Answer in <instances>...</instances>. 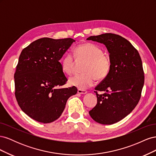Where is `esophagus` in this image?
I'll return each mask as SVG.
<instances>
[{"label": "esophagus", "instance_id": "34e87169", "mask_svg": "<svg viewBox=\"0 0 156 156\" xmlns=\"http://www.w3.org/2000/svg\"><path fill=\"white\" fill-rule=\"evenodd\" d=\"M77 92L79 94H87V91L86 90H82V89H78V91Z\"/></svg>", "mask_w": 156, "mask_h": 156}]
</instances>
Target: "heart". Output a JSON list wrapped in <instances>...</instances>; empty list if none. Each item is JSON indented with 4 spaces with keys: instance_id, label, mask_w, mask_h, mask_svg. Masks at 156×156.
Masks as SVG:
<instances>
[{
    "instance_id": "obj_1",
    "label": "heart",
    "mask_w": 156,
    "mask_h": 156,
    "mask_svg": "<svg viewBox=\"0 0 156 156\" xmlns=\"http://www.w3.org/2000/svg\"><path fill=\"white\" fill-rule=\"evenodd\" d=\"M74 56L78 61L85 60L82 75L71 77L69 83L72 86L79 89H86L92 87L96 79L98 81L105 79L109 74L111 69V61L104 54L103 49L96 44L84 42L78 45L75 49ZM61 68L67 75L73 73L75 60L73 56L68 53L61 60Z\"/></svg>"
}]
</instances>
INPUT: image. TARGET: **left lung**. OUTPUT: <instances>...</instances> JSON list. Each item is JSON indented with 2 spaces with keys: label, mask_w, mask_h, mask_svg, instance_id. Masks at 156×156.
<instances>
[{
  "label": "left lung",
  "mask_w": 156,
  "mask_h": 156,
  "mask_svg": "<svg viewBox=\"0 0 156 156\" xmlns=\"http://www.w3.org/2000/svg\"><path fill=\"white\" fill-rule=\"evenodd\" d=\"M87 40L105 45L111 61L109 74L95 88L97 104L89 114L98 123L113 124L128 115L140 100L144 83L142 60L138 51L119 35L105 33Z\"/></svg>",
  "instance_id": "obj_1"
}]
</instances>
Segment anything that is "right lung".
I'll use <instances>...</instances> for the list:
<instances>
[{
	"label": "right lung",
	"mask_w": 156,
	"mask_h": 156,
	"mask_svg": "<svg viewBox=\"0 0 156 156\" xmlns=\"http://www.w3.org/2000/svg\"><path fill=\"white\" fill-rule=\"evenodd\" d=\"M75 40L49 37L33 41L21 51L14 73L15 96L21 110L41 123H51L62 115L68 99L76 94L66 83L59 62Z\"/></svg>",
	"instance_id": "1"
}]
</instances>
